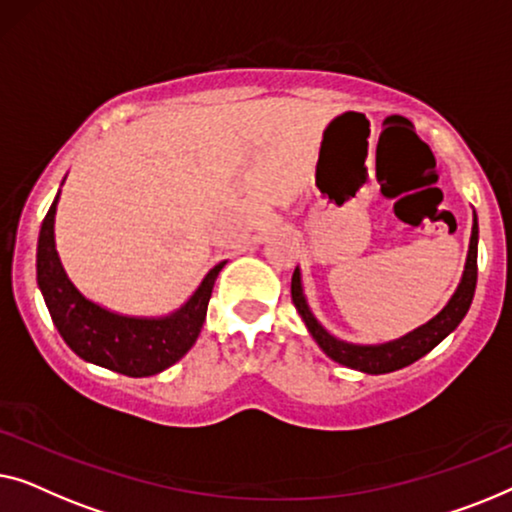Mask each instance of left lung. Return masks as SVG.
Returning a JSON list of instances; mask_svg holds the SVG:
<instances>
[{"instance_id":"obj_1","label":"left lung","mask_w":512,"mask_h":512,"mask_svg":"<svg viewBox=\"0 0 512 512\" xmlns=\"http://www.w3.org/2000/svg\"><path fill=\"white\" fill-rule=\"evenodd\" d=\"M475 283H478V218H473L469 257H466L464 276L462 283L457 287V292L452 294L448 306H445L434 320L422 325L420 329L410 331L408 336L399 338V341H390L383 345H352L331 336L329 331L313 318L311 308L306 304L304 290H301L299 269H294L292 276V301L294 306H297L301 320L306 322L308 331H311V336L334 362L364 373H390L417 362V359L427 355L429 350H434L436 345L464 320V315L469 313V306L473 301Z\"/></svg>"}]
</instances>
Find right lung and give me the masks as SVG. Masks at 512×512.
I'll return each mask as SVG.
<instances>
[{
  "label": "right lung",
  "instance_id": "add662e5",
  "mask_svg": "<svg viewBox=\"0 0 512 512\" xmlns=\"http://www.w3.org/2000/svg\"><path fill=\"white\" fill-rule=\"evenodd\" d=\"M57 199L60 194L41 222L37 280L50 318L64 343L85 362L118 371L129 378L155 376V373L169 369L197 341L201 325L206 320L215 278L225 262L208 271L199 290L174 315L153 320L115 315L85 299L64 273L53 234Z\"/></svg>",
  "mask_w": 512,
  "mask_h": 512
}]
</instances>
